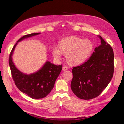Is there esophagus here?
Wrapping results in <instances>:
<instances>
[{"instance_id":"obj_1","label":"esophagus","mask_w":124,"mask_h":124,"mask_svg":"<svg viewBox=\"0 0 124 124\" xmlns=\"http://www.w3.org/2000/svg\"><path fill=\"white\" fill-rule=\"evenodd\" d=\"M67 69H68V67H67V66H64L63 67L62 70H63V71H66V70H67Z\"/></svg>"}]
</instances>
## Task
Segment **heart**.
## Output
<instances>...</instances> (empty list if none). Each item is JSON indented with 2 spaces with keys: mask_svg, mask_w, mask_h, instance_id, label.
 <instances>
[{
  "mask_svg": "<svg viewBox=\"0 0 124 124\" xmlns=\"http://www.w3.org/2000/svg\"><path fill=\"white\" fill-rule=\"evenodd\" d=\"M93 49L92 43L89 40L70 36L62 39L59 47L52 50V55L57 59H60L62 55H66L68 62L77 65L85 61L92 53Z\"/></svg>",
  "mask_w": 124,
  "mask_h": 124,
  "instance_id": "1",
  "label": "heart"
}]
</instances>
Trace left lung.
<instances>
[{"label": "left lung", "instance_id": "left-lung-1", "mask_svg": "<svg viewBox=\"0 0 124 124\" xmlns=\"http://www.w3.org/2000/svg\"><path fill=\"white\" fill-rule=\"evenodd\" d=\"M101 45L88 59L73 67L71 88L76 96L90 100L100 95L112 80L114 71L112 47L100 36Z\"/></svg>", "mask_w": 124, "mask_h": 124}]
</instances>
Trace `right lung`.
Listing matches in <instances>:
<instances>
[{
    "mask_svg": "<svg viewBox=\"0 0 124 124\" xmlns=\"http://www.w3.org/2000/svg\"><path fill=\"white\" fill-rule=\"evenodd\" d=\"M38 34L40 33L26 35L19 39L13 47L9 58L11 75L16 85L22 92L33 99L44 98L50 93L62 69V65L58 66L48 61L36 73L27 75L21 72L15 66L11 57L17 43L25 38Z\"/></svg>",
    "mask_w": 124,
    "mask_h": 124,
    "instance_id": "1",
    "label": "right lung"
}]
</instances>
